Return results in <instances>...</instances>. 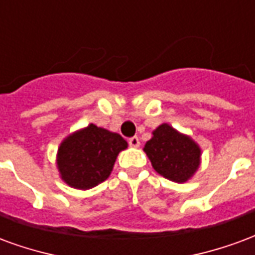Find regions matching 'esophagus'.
I'll return each mask as SVG.
<instances>
[{
	"instance_id": "obj_1",
	"label": "esophagus",
	"mask_w": 255,
	"mask_h": 255,
	"mask_svg": "<svg viewBox=\"0 0 255 255\" xmlns=\"http://www.w3.org/2000/svg\"><path fill=\"white\" fill-rule=\"evenodd\" d=\"M128 144H129L131 147H139L140 142H139L138 136H132V138L128 139Z\"/></svg>"
}]
</instances>
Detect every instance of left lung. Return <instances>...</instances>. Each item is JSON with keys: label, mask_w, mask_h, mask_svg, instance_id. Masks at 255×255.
<instances>
[{"label": "left lung", "mask_w": 255, "mask_h": 255, "mask_svg": "<svg viewBox=\"0 0 255 255\" xmlns=\"http://www.w3.org/2000/svg\"><path fill=\"white\" fill-rule=\"evenodd\" d=\"M143 150L155 171L176 183L187 182L201 162L198 144L168 124H161L155 129Z\"/></svg>", "instance_id": "obj_1"}]
</instances>
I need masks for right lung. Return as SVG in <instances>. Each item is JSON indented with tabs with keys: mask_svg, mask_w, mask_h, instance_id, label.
I'll return each mask as SVG.
<instances>
[{
	"mask_svg": "<svg viewBox=\"0 0 255 255\" xmlns=\"http://www.w3.org/2000/svg\"><path fill=\"white\" fill-rule=\"evenodd\" d=\"M124 149L127 142L119 133L90 124L60 144L57 166L61 179L79 190L95 187L109 177L117 154Z\"/></svg>",
	"mask_w": 255,
	"mask_h": 255,
	"instance_id": "obj_1",
	"label": "right lung"
}]
</instances>
